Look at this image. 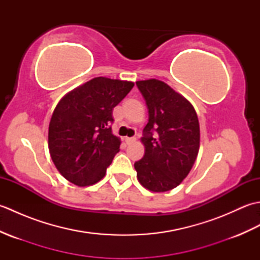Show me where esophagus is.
Listing matches in <instances>:
<instances>
[{
    "mask_svg": "<svg viewBox=\"0 0 260 260\" xmlns=\"http://www.w3.org/2000/svg\"><path fill=\"white\" fill-rule=\"evenodd\" d=\"M136 140V137H125V142L127 144H129V143H133Z\"/></svg>",
    "mask_w": 260,
    "mask_h": 260,
    "instance_id": "1",
    "label": "esophagus"
}]
</instances>
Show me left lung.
Segmentation results:
<instances>
[{"label":"left lung","mask_w":260,"mask_h":260,"mask_svg":"<svg viewBox=\"0 0 260 260\" xmlns=\"http://www.w3.org/2000/svg\"><path fill=\"white\" fill-rule=\"evenodd\" d=\"M148 110L143 129L145 153L134 163L140 183L153 192L174 189L189 174L200 147V126L192 105L165 82L137 81Z\"/></svg>","instance_id":"8db88e82"}]
</instances>
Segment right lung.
Masks as SVG:
<instances>
[{
	"label": "right lung",
	"instance_id": "add662e5",
	"mask_svg": "<svg viewBox=\"0 0 260 260\" xmlns=\"http://www.w3.org/2000/svg\"><path fill=\"white\" fill-rule=\"evenodd\" d=\"M134 84L97 77L67 93L49 124V151L64 179L78 186L101 181L119 152L112 133L113 109Z\"/></svg>",
	"mask_w": 260,
	"mask_h": 260
}]
</instances>
